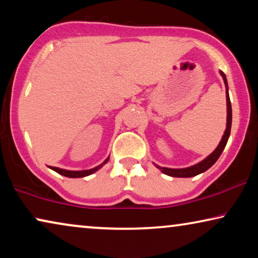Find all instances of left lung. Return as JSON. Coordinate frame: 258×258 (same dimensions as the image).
<instances>
[{
    "mask_svg": "<svg viewBox=\"0 0 258 258\" xmlns=\"http://www.w3.org/2000/svg\"><path fill=\"white\" fill-rule=\"evenodd\" d=\"M221 75L223 76V80H224V83L225 86L228 88V83H227V79H225V75L223 72H221ZM227 108H228V116H227V129H225L224 132V135L222 137L220 144H218V147L215 149V151L213 154H210L209 156H208L206 160H203L202 162H200V163H197L195 165H192V167H189V168H185V169H169V168H162V167H156L160 169L162 172H164V174H167L169 176H172V177H192V176H196L201 174V172L206 171L209 169L211 165H214L215 162L218 160V157L221 156L222 151L224 150L225 146H227V142H228V139L229 136H230V129H231V103H230V98H229V94H228V90H227Z\"/></svg>",
    "mask_w": 258,
    "mask_h": 258,
    "instance_id": "left-lung-1",
    "label": "left lung"
}]
</instances>
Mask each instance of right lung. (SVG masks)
Instances as JSON below:
<instances>
[{"instance_id":"obj_1","label":"right lung","mask_w":258,"mask_h":258,"mask_svg":"<svg viewBox=\"0 0 258 258\" xmlns=\"http://www.w3.org/2000/svg\"><path fill=\"white\" fill-rule=\"evenodd\" d=\"M108 160H109V158H107V160L104 161L103 164L107 163ZM103 164L98 165V167L94 168V169H90V170H83V171H69V170H64V169H59V168H56V167H50V168H51L54 171L58 172V174H61V175H63V176H67V177H84V176L91 175V174H93V172L98 170V169H100Z\"/></svg>"}]
</instances>
